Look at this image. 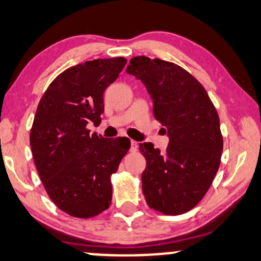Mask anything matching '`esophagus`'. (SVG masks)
<instances>
[{
  "label": "esophagus",
  "mask_w": 261,
  "mask_h": 261,
  "mask_svg": "<svg viewBox=\"0 0 261 261\" xmlns=\"http://www.w3.org/2000/svg\"><path fill=\"white\" fill-rule=\"evenodd\" d=\"M137 147H138L137 142L134 141V140H131V150L136 151V150H137Z\"/></svg>",
  "instance_id": "obj_1"
}]
</instances>
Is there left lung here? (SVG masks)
<instances>
[{"label": "left lung", "mask_w": 261, "mask_h": 261, "mask_svg": "<svg viewBox=\"0 0 261 261\" xmlns=\"http://www.w3.org/2000/svg\"><path fill=\"white\" fill-rule=\"evenodd\" d=\"M126 72L146 85L155 119L170 137L164 154L140 144L148 206L167 216L186 213L206 195L219 169L223 136L216 107L200 82L173 62L135 57Z\"/></svg>", "instance_id": "8db88e82"}]
</instances>
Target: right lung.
Listing matches in <instances>:
<instances>
[{
    "instance_id": "add662e5",
    "label": "right lung",
    "mask_w": 261,
    "mask_h": 261,
    "mask_svg": "<svg viewBox=\"0 0 261 261\" xmlns=\"http://www.w3.org/2000/svg\"><path fill=\"white\" fill-rule=\"evenodd\" d=\"M125 58L78 64L58 75L39 101L30 133L32 156L44 189L61 211L92 218L112 201L111 176L127 150V137L90 134L100 125L103 92L126 65Z\"/></svg>"
}]
</instances>
